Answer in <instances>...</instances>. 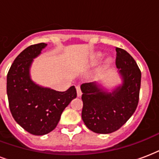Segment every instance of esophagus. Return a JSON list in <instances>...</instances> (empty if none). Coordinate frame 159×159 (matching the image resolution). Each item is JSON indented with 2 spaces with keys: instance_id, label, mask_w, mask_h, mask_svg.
Returning <instances> with one entry per match:
<instances>
[{
  "instance_id": "1",
  "label": "esophagus",
  "mask_w": 159,
  "mask_h": 159,
  "mask_svg": "<svg viewBox=\"0 0 159 159\" xmlns=\"http://www.w3.org/2000/svg\"><path fill=\"white\" fill-rule=\"evenodd\" d=\"M76 90H77V96L80 97L81 95H82V92H81L80 87V86H77V87H76Z\"/></svg>"
}]
</instances>
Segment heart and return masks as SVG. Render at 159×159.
<instances>
[{
  "label": "heart",
  "instance_id": "obj_1",
  "mask_svg": "<svg viewBox=\"0 0 159 159\" xmlns=\"http://www.w3.org/2000/svg\"><path fill=\"white\" fill-rule=\"evenodd\" d=\"M101 58V54H98V55H96V57H95V60H98L99 59H100ZM109 61H110V60H109Z\"/></svg>",
  "mask_w": 159,
  "mask_h": 159
}]
</instances>
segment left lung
<instances>
[{"label": "left lung", "instance_id": "1", "mask_svg": "<svg viewBox=\"0 0 159 159\" xmlns=\"http://www.w3.org/2000/svg\"><path fill=\"white\" fill-rule=\"evenodd\" d=\"M116 66L123 84L114 93L102 91L95 82L81 84L82 119L89 129L110 134L120 129L137 109L141 85V71L134 58L116 47Z\"/></svg>", "mask_w": 159, "mask_h": 159}]
</instances>
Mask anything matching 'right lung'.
<instances>
[{"label":"right lung","instance_id":"1","mask_svg":"<svg viewBox=\"0 0 159 159\" xmlns=\"http://www.w3.org/2000/svg\"><path fill=\"white\" fill-rule=\"evenodd\" d=\"M46 45L40 43L25 49L15 59L7 74L11 113L17 124L34 135L46 134L55 129L64 109L77 96L75 86L60 92L40 87L31 80L30 68L33 59Z\"/></svg>","mask_w":159,"mask_h":159}]
</instances>
